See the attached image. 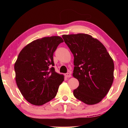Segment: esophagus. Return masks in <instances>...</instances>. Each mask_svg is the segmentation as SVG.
Masks as SVG:
<instances>
[{"mask_svg":"<svg viewBox=\"0 0 128 128\" xmlns=\"http://www.w3.org/2000/svg\"><path fill=\"white\" fill-rule=\"evenodd\" d=\"M65 76H66L67 78L70 77L71 74H70V73H66V74H65Z\"/></svg>","mask_w":128,"mask_h":128,"instance_id":"esophagus-1","label":"esophagus"}]
</instances>
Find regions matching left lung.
<instances>
[{"label": "left lung", "instance_id": "obj_1", "mask_svg": "<svg viewBox=\"0 0 128 128\" xmlns=\"http://www.w3.org/2000/svg\"><path fill=\"white\" fill-rule=\"evenodd\" d=\"M62 37L74 56L73 76L78 80L79 86L73 95L87 104L98 103L113 83V60L102 43L90 35L80 33Z\"/></svg>", "mask_w": 128, "mask_h": 128}]
</instances>
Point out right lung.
<instances>
[{
	"label": "right lung",
	"mask_w": 128,
	"mask_h": 128,
	"mask_svg": "<svg viewBox=\"0 0 128 128\" xmlns=\"http://www.w3.org/2000/svg\"><path fill=\"white\" fill-rule=\"evenodd\" d=\"M63 40L59 36L44 37L26 45L14 64L16 81L28 102L41 106L55 98L64 76L55 70L53 55Z\"/></svg>",
	"instance_id": "add662e5"
}]
</instances>
